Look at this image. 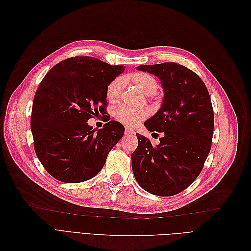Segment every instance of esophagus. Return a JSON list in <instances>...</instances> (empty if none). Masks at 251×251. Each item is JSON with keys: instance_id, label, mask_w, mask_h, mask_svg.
Instances as JSON below:
<instances>
[{"instance_id": "obj_1", "label": "esophagus", "mask_w": 251, "mask_h": 251, "mask_svg": "<svg viewBox=\"0 0 251 251\" xmlns=\"http://www.w3.org/2000/svg\"><path fill=\"white\" fill-rule=\"evenodd\" d=\"M135 131L131 130L130 127H126V135H134Z\"/></svg>"}]
</instances>
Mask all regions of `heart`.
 <instances>
[{"label": "heart", "mask_w": 251, "mask_h": 251, "mask_svg": "<svg viewBox=\"0 0 251 251\" xmlns=\"http://www.w3.org/2000/svg\"><path fill=\"white\" fill-rule=\"evenodd\" d=\"M132 81L137 86L144 94L153 95L158 89V82L154 76L149 73H136L131 76ZM126 79L123 76L114 78L107 88V97L110 101H117L123 93L125 88ZM149 111L147 109L134 108L130 105H120L114 111V117L125 126H137L142 119L148 117Z\"/></svg>", "instance_id": "obj_1"}]
</instances>
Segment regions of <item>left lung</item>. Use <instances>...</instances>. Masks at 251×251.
Instances as JSON below:
<instances>
[{
    "label": "left lung",
    "mask_w": 251,
    "mask_h": 251,
    "mask_svg": "<svg viewBox=\"0 0 251 251\" xmlns=\"http://www.w3.org/2000/svg\"><path fill=\"white\" fill-rule=\"evenodd\" d=\"M137 70L161 81L163 100L144 126L161 134L153 146L136 133L138 147L132 154V170L138 184L150 194L174 196L199 176L211 148L214 111L207 88L188 68L176 63L141 65Z\"/></svg>",
    "instance_id": "left-lung-1"
}]
</instances>
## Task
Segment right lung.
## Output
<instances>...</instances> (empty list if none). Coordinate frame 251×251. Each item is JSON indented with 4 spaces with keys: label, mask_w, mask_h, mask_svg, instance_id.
<instances>
[{
    "label": "right lung",
    "mask_w": 251,
    "mask_h": 251,
    "mask_svg": "<svg viewBox=\"0 0 251 251\" xmlns=\"http://www.w3.org/2000/svg\"><path fill=\"white\" fill-rule=\"evenodd\" d=\"M124 71V66L76 56L45 75L34 96L30 126L36 156L53 178L79 183L103 168L125 127L109 119L96 130L88 120L104 112L109 83Z\"/></svg>",
    "instance_id": "add662e5"
}]
</instances>
